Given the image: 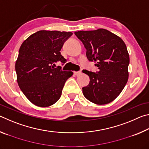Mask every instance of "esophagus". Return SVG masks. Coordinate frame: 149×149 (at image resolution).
Segmentation results:
<instances>
[{
  "label": "esophagus",
  "mask_w": 149,
  "mask_h": 149,
  "mask_svg": "<svg viewBox=\"0 0 149 149\" xmlns=\"http://www.w3.org/2000/svg\"><path fill=\"white\" fill-rule=\"evenodd\" d=\"M74 74L75 75H77V76H78V75H80L81 74V72H74Z\"/></svg>",
  "instance_id": "34e87169"
}]
</instances>
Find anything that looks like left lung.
Instances as JSON below:
<instances>
[{"label": "left lung", "mask_w": 149, "mask_h": 149, "mask_svg": "<svg viewBox=\"0 0 149 149\" xmlns=\"http://www.w3.org/2000/svg\"><path fill=\"white\" fill-rule=\"evenodd\" d=\"M87 50V59L95 62L96 73L83 70L90 82L82 88L83 94L96 104H106L117 98L128 80L130 56L120 37L104 29L75 31Z\"/></svg>", "instance_id": "1"}]
</instances>
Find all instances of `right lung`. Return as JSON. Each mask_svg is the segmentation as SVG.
I'll use <instances>...</instances> for the list:
<instances>
[{
  "label": "right lung",
  "mask_w": 149,
  "mask_h": 149,
  "mask_svg": "<svg viewBox=\"0 0 149 149\" xmlns=\"http://www.w3.org/2000/svg\"><path fill=\"white\" fill-rule=\"evenodd\" d=\"M72 32L39 31L22 44L15 65L20 89L33 104L50 107L61 97L65 82L72 72L55 68V63L66 62L60 53Z\"/></svg>",
  "instance_id": "right-lung-1"
}]
</instances>
